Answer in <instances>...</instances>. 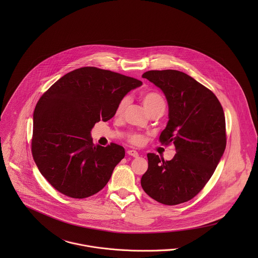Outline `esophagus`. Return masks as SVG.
<instances>
[{"instance_id": "1", "label": "esophagus", "mask_w": 258, "mask_h": 258, "mask_svg": "<svg viewBox=\"0 0 258 258\" xmlns=\"http://www.w3.org/2000/svg\"><path fill=\"white\" fill-rule=\"evenodd\" d=\"M127 154H128L129 156L134 157V158H137V157L139 156L138 152H137V151H135V150H128V151H127Z\"/></svg>"}]
</instances>
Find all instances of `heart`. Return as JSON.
<instances>
[{
    "label": "heart",
    "mask_w": 258,
    "mask_h": 258,
    "mask_svg": "<svg viewBox=\"0 0 258 258\" xmlns=\"http://www.w3.org/2000/svg\"><path fill=\"white\" fill-rule=\"evenodd\" d=\"M142 102L145 106V108L147 109L148 113L150 111L154 110L156 108L159 107H164L165 108V100L163 98V96L161 94H159L158 92H148L145 93L144 95H142ZM128 103V99L125 97L123 98L117 108H116V115H120L123 110L125 109L126 105ZM130 141L134 144H141L143 141V138L141 135L139 134H133L130 136Z\"/></svg>",
    "instance_id": "heart-1"
}]
</instances>
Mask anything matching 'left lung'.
Returning <instances> with one entry per match:
<instances>
[{
  "mask_svg": "<svg viewBox=\"0 0 258 258\" xmlns=\"http://www.w3.org/2000/svg\"><path fill=\"white\" fill-rule=\"evenodd\" d=\"M159 87L168 102L169 121L160 142L174 144L171 161L147 154L141 185L155 201L175 206L197 196L213 176L226 145L225 119L217 96L179 71H150L142 75Z\"/></svg>",
  "mask_w": 258,
  "mask_h": 258,
  "instance_id": "left-lung-1",
  "label": "left lung"
}]
</instances>
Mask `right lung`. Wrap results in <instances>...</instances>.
<instances>
[{"mask_svg":"<svg viewBox=\"0 0 258 258\" xmlns=\"http://www.w3.org/2000/svg\"><path fill=\"white\" fill-rule=\"evenodd\" d=\"M142 81L92 67L71 72L53 83L34 111L32 152L40 174L55 189L88 198L110 180L125 150L94 145L91 130L106 122L124 96Z\"/></svg>","mask_w":258,"mask_h":258,"instance_id":"right-lung-1","label":"right lung"}]
</instances>
